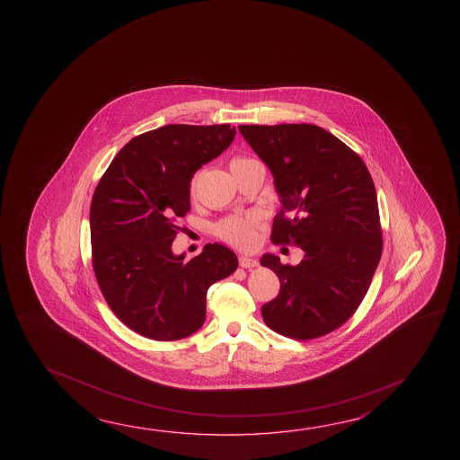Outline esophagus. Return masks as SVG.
Masks as SVG:
<instances>
[{
  "label": "esophagus",
  "mask_w": 460,
  "mask_h": 460,
  "mask_svg": "<svg viewBox=\"0 0 460 460\" xmlns=\"http://www.w3.org/2000/svg\"><path fill=\"white\" fill-rule=\"evenodd\" d=\"M239 264H241L242 268H255L258 266V261H256L255 258H250V256L242 255L239 256Z\"/></svg>",
  "instance_id": "34e87169"
}]
</instances>
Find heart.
<instances>
[{
	"label": "heart",
	"instance_id": "obj_1",
	"mask_svg": "<svg viewBox=\"0 0 460 460\" xmlns=\"http://www.w3.org/2000/svg\"><path fill=\"white\" fill-rule=\"evenodd\" d=\"M250 158L237 157L234 158L231 165L247 162ZM197 176L190 182V190L196 188ZM256 227H258V218L256 217H231V218L221 221L217 226V235L223 241L229 242L233 245L242 247V249H250L253 247L256 242Z\"/></svg>",
	"mask_w": 460,
	"mask_h": 460
}]
</instances>
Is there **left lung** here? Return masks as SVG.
<instances>
[{
    "label": "left lung",
    "instance_id": "8db88e82",
    "mask_svg": "<svg viewBox=\"0 0 460 460\" xmlns=\"http://www.w3.org/2000/svg\"><path fill=\"white\" fill-rule=\"evenodd\" d=\"M270 168L280 200L272 242L305 252L296 266L272 253L279 295L261 306L264 323L292 339L325 335L347 323L367 294L382 256L374 181L361 157L316 125H241Z\"/></svg>",
    "mask_w": 460,
    "mask_h": 460
}]
</instances>
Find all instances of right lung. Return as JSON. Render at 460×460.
Segmentation results:
<instances>
[{
  "label": "right lung",
  "mask_w": 460,
  "mask_h": 460,
  "mask_svg": "<svg viewBox=\"0 0 460 460\" xmlns=\"http://www.w3.org/2000/svg\"><path fill=\"white\" fill-rule=\"evenodd\" d=\"M231 125H165L123 146L94 190L93 268L107 305L129 329L173 341L199 331L207 290L237 270V256L207 243L186 261L172 250L190 210V181L231 146Z\"/></svg>",
  "instance_id": "right-lung-1"
}]
</instances>
